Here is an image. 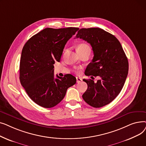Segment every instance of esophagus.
<instances>
[{
  "label": "esophagus",
  "mask_w": 146,
  "mask_h": 146,
  "mask_svg": "<svg viewBox=\"0 0 146 146\" xmlns=\"http://www.w3.org/2000/svg\"><path fill=\"white\" fill-rule=\"evenodd\" d=\"M82 81V78H79V77H77L76 78V82H77V83H80Z\"/></svg>",
  "instance_id": "1"
}]
</instances>
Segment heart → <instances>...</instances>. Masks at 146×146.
Returning <instances> with one entry per match:
<instances>
[{"instance_id": "1", "label": "heart", "mask_w": 146, "mask_h": 146, "mask_svg": "<svg viewBox=\"0 0 146 146\" xmlns=\"http://www.w3.org/2000/svg\"><path fill=\"white\" fill-rule=\"evenodd\" d=\"M88 49H90V48L89 47V46L88 44H85V43H81V44H79L78 45V47H77V51H78V52H82V51H85V50H86ZM75 71L78 72V69H76Z\"/></svg>"}]
</instances>
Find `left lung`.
Masks as SVG:
<instances>
[{"label": "left lung", "mask_w": 146, "mask_h": 146, "mask_svg": "<svg viewBox=\"0 0 146 146\" xmlns=\"http://www.w3.org/2000/svg\"><path fill=\"white\" fill-rule=\"evenodd\" d=\"M76 38L89 43L94 51L85 74L101 78L96 83L83 79L88 89L83 99L94 108H101L111 102L123 88L128 72V58L117 38L101 28H82Z\"/></svg>", "instance_id": "obj_1"}]
</instances>
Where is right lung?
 Here are the masks:
<instances>
[{
	"mask_svg": "<svg viewBox=\"0 0 146 146\" xmlns=\"http://www.w3.org/2000/svg\"><path fill=\"white\" fill-rule=\"evenodd\" d=\"M79 29L47 28L33 36L22 48L19 79L29 97L44 108H50L64 98L68 88L76 83L73 75L54 78V64L60 61L67 41Z\"/></svg>",
	"mask_w": 146,
	"mask_h": 146,
	"instance_id": "obj_1",
	"label": "right lung"
}]
</instances>
